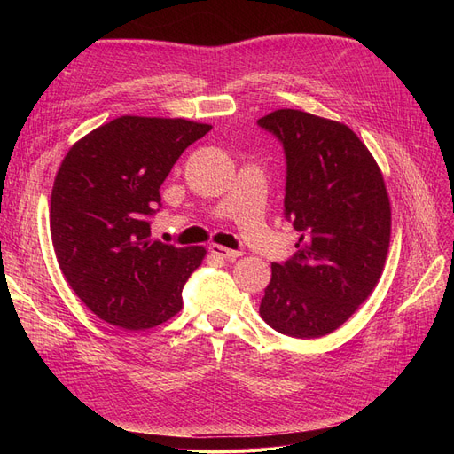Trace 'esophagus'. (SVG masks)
Listing matches in <instances>:
<instances>
[{
    "mask_svg": "<svg viewBox=\"0 0 454 454\" xmlns=\"http://www.w3.org/2000/svg\"><path fill=\"white\" fill-rule=\"evenodd\" d=\"M210 252H212L214 255H217V257L227 259V261H232V259H237V257L240 255V252L223 248V246H219V244H212V246H210Z\"/></svg>",
    "mask_w": 454,
    "mask_h": 454,
    "instance_id": "34e87169",
    "label": "esophagus"
}]
</instances>
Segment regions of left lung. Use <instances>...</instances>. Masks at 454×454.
<instances>
[{
	"instance_id": "1",
	"label": "left lung",
	"mask_w": 454,
	"mask_h": 454,
	"mask_svg": "<svg viewBox=\"0 0 454 454\" xmlns=\"http://www.w3.org/2000/svg\"><path fill=\"white\" fill-rule=\"evenodd\" d=\"M286 155L284 215L297 252L272 263L259 314L272 329L314 339L345 324L377 286L390 244L380 168L347 125L299 109L257 121Z\"/></svg>"
}]
</instances>
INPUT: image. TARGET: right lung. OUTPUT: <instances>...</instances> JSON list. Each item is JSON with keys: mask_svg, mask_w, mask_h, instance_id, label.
<instances>
[{"mask_svg": "<svg viewBox=\"0 0 454 454\" xmlns=\"http://www.w3.org/2000/svg\"><path fill=\"white\" fill-rule=\"evenodd\" d=\"M210 125L125 115L72 145L54 177L51 237L67 284L104 322L144 332L182 310L202 246L149 240L160 185Z\"/></svg>", "mask_w": 454, "mask_h": 454, "instance_id": "right-lung-1", "label": "right lung"}]
</instances>
